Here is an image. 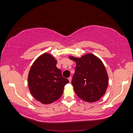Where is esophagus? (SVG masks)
I'll return each instance as SVG.
<instances>
[{"label":"esophagus","instance_id":"34e87169","mask_svg":"<svg viewBox=\"0 0 133 133\" xmlns=\"http://www.w3.org/2000/svg\"><path fill=\"white\" fill-rule=\"evenodd\" d=\"M68 79H69V82H71L72 77H69L68 78Z\"/></svg>","mask_w":133,"mask_h":133}]
</instances>
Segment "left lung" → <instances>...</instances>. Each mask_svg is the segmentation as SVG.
<instances>
[{"mask_svg":"<svg viewBox=\"0 0 133 133\" xmlns=\"http://www.w3.org/2000/svg\"><path fill=\"white\" fill-rule=\"evenodd\" d=\"M69 57L76 63L71 81L76 94L89 103L100 100L105 94L109 84L106 69L102 60L91 53L80 58Z\"/></svg>","mask_w":133,"mask_h":133,"instance_id":"obj_1","label":"left lung"}]
</instances>
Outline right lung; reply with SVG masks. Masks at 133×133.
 <instances>
[{"label": "right lung", "instance_id": "add662e5", "mask_svg": "<svg viewBox=\"0 0 133 133\" xmlns=\"http://www.w3.org/2000/svg\"><path fill=\"white\" fill-rule=\"evenodd\" d=\"M56 64V58L45 53L35 60L29 71V90L36 100L43 104H50L58 100L63 93L64 85L69 82L63 77Z\"/></svg>", "mask_w": 133, "mask_h": 133}]
</instances>
